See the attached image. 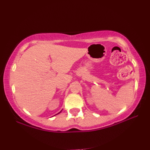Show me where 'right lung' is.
Listing matches in <instances>:
<instances>
[{"mask_svg": "<svg viewBox=\"0 0 150 150\" xmlns=\"http://www.w3.org/2000/svg\"><path fill=\"white\" fill-rule=\"evenodd\" d=\"M60 112H59V113H60Z\"/></svg>", "mask_w": 150, "mask_h": 150, "instance_id": "right-lung-1", "label": "right lung"}]
</instances>
